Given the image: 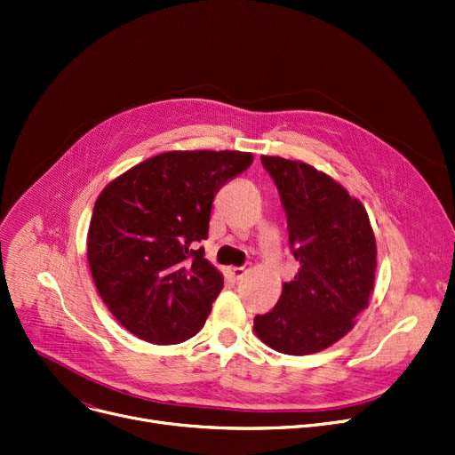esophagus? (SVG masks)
Segmentation results:
<instances>
[{"label": "esophagus", "mask_w": 455, "mask_h": 455, "mask_svg": "<svg viewBox=\"0 0 455 455\" xmlns=\"http://www.w3.org/2000/svg\"><path fill=\"white\" fill-rule=\"evenodd\" d=\"M249 272V267H232L228 268V275L234 278V280H241Z\"/></svg>", "instance_id": "1"}]
</instances>
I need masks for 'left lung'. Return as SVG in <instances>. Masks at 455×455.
Listing matches in <instances>:
<instances>
[{"label": "left lung", "instance_id": "obj_1", "mask_svg": "<svg viewBox=\"0 0 455 455\" xmlns=\"http://www.w3.org/2000/svg\"><path fill=\"white\" fill-rule=\"evenodd\" d=\"M287 212L289 243L299 263L275 309L254 318L258 339L285 355H311L344 339L368 309L377 243L368 212L315 166L261 156Z\"/></svg>", "mask_w": 455, "mask_h": 455}]
</instances>
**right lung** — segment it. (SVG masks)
<instances>
[{
	"instance_id": "1",
	"label": "right lung",
	"mask_w": 455,
	"mask_h": 455,
	"mask_svg": "<svg viewBox=\"0 0 455 455\" xmlns=\"http://www.w3.org/2000/svg\"><path fill=\"white\" fill-rule=\"evenodd\" d=\"M254 157L237 149L164 151L115 177L97 197L87 261L109 313L151 344H179L204 325L223 275L196 243L214 196Z\"/></svg>"
}]
</instances>
